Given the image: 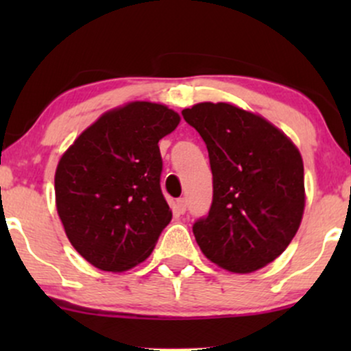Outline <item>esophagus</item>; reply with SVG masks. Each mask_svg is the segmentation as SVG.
Returning a JSON list of instances; mask_svg holds the SVG:
<instances>
[{
  "instance_id": "1",
  "label": "esophagus",
  "mask_w": 351,
  "mask_h": 351,
  "mask_svg": "<svg viewBox=\"0 0 351 351\" xmlns=\"http://www.w3.org/2000/svg\"><path fill=\"white\" fill-rule=\"evenodd\" d=\"M176 209H178V213H181V215H183V213L186 211V199H184V198L176 199Z\"/></svg>"
}]
</instances>
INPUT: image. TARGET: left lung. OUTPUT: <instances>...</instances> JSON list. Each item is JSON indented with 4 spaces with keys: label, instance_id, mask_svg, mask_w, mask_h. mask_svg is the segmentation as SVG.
Segmentation results:
<instances>
[{
    "label": "left lung",
    "instance_id": "obj_1",
    "mask_svg": "<svg viewBox=\"0 0 351 351\" xmlns=\"http://www.w3.org/2000/svg\"><path fill=\"white\" fill-rule=\"evenodd\" d=\"M183 119L204 140L213 171V203L193 224L204 256L247 274L287 249L305 208L300 152L261 115L224 102L184 108Z\"/></svg>",
    "mask_w": 351,
    "mask_h": 351
}]
</instances>
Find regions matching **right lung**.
<instances>
[{"label": "right lung", "mask_w": 351, "mask_h": 351, "mask_svg": "<svg viewBox=\"0 0 351 351\" xmlns=\"http://www.w3.org/2000/svg\"><path fill=\"white\" fill-rule=\"evenodd\" d=\"M180 123L162 104L106 112L60 156L56 206L71 244L100 271L143 263L171 221L160 176L158 142Z\"/></svg>", "instance_id": "1"}]
</instances>
